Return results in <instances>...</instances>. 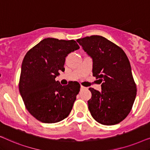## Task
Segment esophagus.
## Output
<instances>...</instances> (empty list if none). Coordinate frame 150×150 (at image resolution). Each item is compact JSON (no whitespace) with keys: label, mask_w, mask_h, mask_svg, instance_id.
<instances>
[{"label":"esophagus","mask_w":150,"mask_h":150,"mask_svg":"<svg viewBox=\"0 0 150 150\" xmlns=\"http://www.w3.org/2000/svg\"><path fill=\"white\" fill-rule=\"evenodd\" d=\"M86 89V87H83V86H81V89Z\"/></svg>","instance_id":"1"}]
</instances>
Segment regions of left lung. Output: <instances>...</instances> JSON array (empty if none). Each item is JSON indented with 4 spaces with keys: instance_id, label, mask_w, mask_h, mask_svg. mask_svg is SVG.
Returning <instances> with one entry per match:
<instances>
[{
    "instance_id": "1",
    "label": "left lung",
    "mask_w": 150,
    "mask_h": 150,
    "mask_svg": "<svg viewBox=\"0 0 150 150\" xmlns=\"http://www.w3.org/2000/svg\"><path fill=\"white\" fill-rule=\"evenodd\" d=\"M77 42L93 59V76L102 83V91L89 88L88 108L100 124L111 126L130 113L137 95L130 61L120 47L100 35L78 39Z\"/></svg>"
}]
</instances>
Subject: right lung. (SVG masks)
Masks as SVG:
<instances>
[{"label": "right lung", "mask_w": 150, "mask_h": 150, "mask_svg": "<svg viewBox=\"0 0 150 150\" xmlns=\"http://www.w3.org/2000/svg\"><path fill=\"white\" fill-rule=\"evenodd\" d=\"M80 47L74 40L46 38L28 51L22 63L19 91L28 111L43 123L66 118L72 109L81 85L62 86L55 78L64 71L65 57Z\"/></svg>", "instance_id": "1"}]
</instances>
